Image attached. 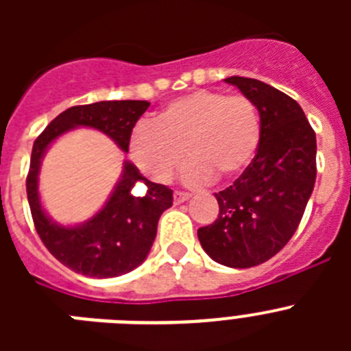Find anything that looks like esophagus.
Instances as JSON below:
<instances>
[{
	"instance_id": "obj_1",
	"label": "esophagus",
	"mask_w": 351,
	"mask_h": 351,
	"mask_svg": "<svg viewBox=\"0 0 351 351\" xmlns=\"http://www.w3.org/2000/svg\"><path fill=\"white\" fill-rule=\"evenodd\" d=\"M191 195L186 193V191H173V204H182L186 202Z\"/></svg>"
}]
</instances>
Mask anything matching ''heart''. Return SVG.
<instances>
[{"instance_id":"1","label":"heart","mask_w":351,"mask_h":351,"mask_svg":"<svg viewBox=\"0 0 351 351\" xmlns=\"http://www.w3.org/2000/svg\"><path fill=\"white\" fill-rule=\"evenodd\" d=\"M262 121L255 101L218 89H195L169 101L153 123L133 130L128 151L144 176L165 182L186 156L190 184H206L214 173L237 178L255 158Z\"/></svg>"}]
</instances>
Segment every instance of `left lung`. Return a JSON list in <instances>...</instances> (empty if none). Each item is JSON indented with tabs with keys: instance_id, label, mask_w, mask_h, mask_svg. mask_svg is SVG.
<instances>
[{
	"instance_id": "obj_1",
	"label": "left lung",
	"mask_w": 351,
	"mask_h": 351,
	"mask_svg": "<svg viewBox=\"0 0 351 351\" xmlns=\"http://www.w3.org/2000/svg\"><path fill=\"white\" fill-rule=\"evenodd\" d=\"M225 82L255 101L262 138L241 178L214 193L219 214L198 228V241L214 262L247 269L280 253L295 234L315 188L316 135L300 105L280 89L237 75Z\"/></svg>"
}]
</instances>
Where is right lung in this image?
I'll use <instances>...</instances> for the list:
<instances>
[{
    "label": "right lung",
    "mask_w": 351,
    "mask_h": 351,
    "mask_svg": "<svg viewBox=\"0 0 351 351\" xmlns=\"http://www.w3.org/2000/svg\"><path fill=\"white\" fill-rule=\"evenodd\" d=\"M149 101H96L66 108L43 130L33 144L26 179L27 202L33 223L51 255L71 271L89 278H116L138 267L156 237L158 219L172 206V190L142 178L138 169L125 161L123 176L100 213L77 226H61L42 209L38 172L42 158L56 138L77 126L100 130L128 153L133 126L147 110ZM144 180V197L131 195L135 182Z\"/></svg>",
    "instance_id": "add662e5"
}]
</instances>
